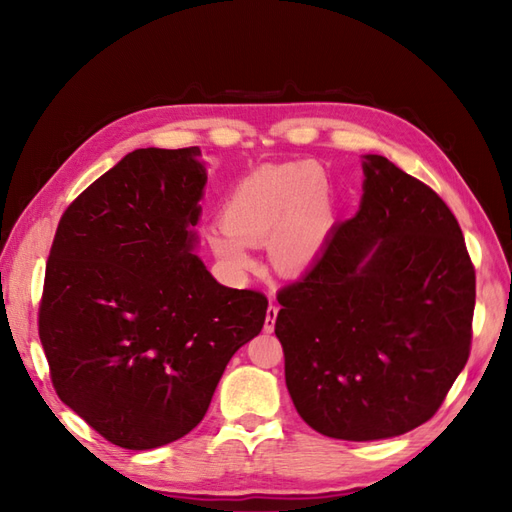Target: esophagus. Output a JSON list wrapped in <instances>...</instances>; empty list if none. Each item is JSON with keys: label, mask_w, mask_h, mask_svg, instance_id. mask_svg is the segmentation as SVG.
<instances>
[{"label": "esophagus", "mask_w": 512, "mask_h": 512, "mask_svg": "<svg viewBox=\"0 0 512 512\" xmlns=\"http://www.w3.org/2000/svg\"><path fill=\"white\" fill-rule=\"evenodd\" d=\"M277 312H279V308L275 306V303H270L268 310H266V321H264V330H266V332H273V330H275Z\"/></svg>", "instance_id": "esophagus-1"}]
</instances>
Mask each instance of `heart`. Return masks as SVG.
<instances>
[{
	"mask_svg": "<svg viewBox=\"0 0 512 512\" xmlns=\"http://www.w3.org/2000/svg\"><path fill=\"white\" fill-rule=\"evenodd\" d=\"M330 226L328 187L310 162H284L248 173L222 206V228L209 233V246L233 273L255 266L248 246L270 238V257L281 275L314 262Z\"/></svg>",
	"mask_w": 512,
	"mask_h": 512,
	"instance_id": "obj_1",
	"label": "heart"
}]
</instances>
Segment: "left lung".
I'll list each match as a JSON object with an SVG mask.
<instances>
[{"instance_id": "left-lung-1", "label": "left lung", "mask_w": 512, "mask_h": 512, "mask_svg": "<svg viewBox=\"0 0 512 512\" xmlns=\"http://www.w3.org/2000/svg\"><path fill=\"white\" fill-rule=\"evenodd\" d=\"M363 200L277 292L275 334L299 416L336 440L431 420L471 354L475 266L440 195L363 156Z\"/></svg>"}]
</instances>
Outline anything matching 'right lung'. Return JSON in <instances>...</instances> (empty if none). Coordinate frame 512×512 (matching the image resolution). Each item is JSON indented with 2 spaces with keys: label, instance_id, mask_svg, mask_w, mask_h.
<instances>
[{
  "label": "right lung",
  "instance_id": "obj_1",
  "mask_svg": "<svg viewBox=\"0 0 512 512\" xmlns=\"http://www.w3.org/2000/svg\"><path fill=\"white\" fill-rule=\"evenodd\" d=\"M206 171L198 147L136 149L61 215L39 301L57 396L123 449L198 427L268 299L226 288L191 253Z\"/></svg>",
  "mask_w": 512,
  "mask_h": 512
}]
</instances>
